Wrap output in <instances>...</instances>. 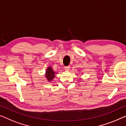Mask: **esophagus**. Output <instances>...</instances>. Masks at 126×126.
I'll list each match as a JSON object with an SVG mask.
<instances>
[{
	"label": "esophagus",
	"instance_id": "34e87169",
	"mask_svg": "<svg viewBox=\"0 0 126 126\" xmlns=\"http://www.w3.org/2000/svg\"><path fill=\"white\" fill-rule=\"evenodd\" d=\"M70 66H65L64 67V69L65 70H70Z\"/></svg>",
	"mask_w": 126,
	"mask_h": 126
}]
</instances>
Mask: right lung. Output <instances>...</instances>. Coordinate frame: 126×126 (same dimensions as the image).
Listing matches in <instances>:
<instances>
[{
  "label": "right lung",
  "instance_id": "1",
  "mask_svg": "<svg viewBox=\"0 0 126 126\" xmlns=\"http://www.w3.org/2000/svg\"><path fill=\"white\" fill-rule=\"evenodd\" d=\"M55 72L52 70V69L49 67L47 69V71H46V78H47V80L48 81H50L54 79L55 77Z\"/></svg>",
  "mask_w": 126,
  "mask_h": 126
}]
</instances>
